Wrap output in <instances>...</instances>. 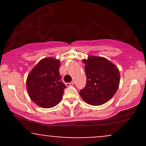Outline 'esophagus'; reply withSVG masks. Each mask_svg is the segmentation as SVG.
<instances>
[{
  "label": "esophagus",
  "instance_id": "1",
  "mask_svg": "<svg viewBox=\"0 0 146 146\" xmlns=\"http://www.w3.org/2000/svg\"><path fill=\"white\" fill-rule=\"evenodd\" d=\"M73 84H74L73 82H69V83H66V86H73Z\"/></svg>",
  "mask_w": 146,
  "mask_h": 146
}]
</instances>
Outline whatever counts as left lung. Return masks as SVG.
I'll use <instances>...</instances> for the list:
<instances>
[{"mask_svg": "<svg viewBox=\"0 0 146 146\" xmlns=\"http://www.w3.org/2000/svg\"><path fill=\"white\" fill-rule=\"evenodd\" d=\"M85 64L86 84L80 91L86 103L99 106L111 99L118 89L120 74L118 68L104 58L89 56Z\"/></svg>", "mask_w": 146, "mask_h": 146, "instance_id": "8db88e82", "label": "left lung"}]
</instances>
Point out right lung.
Masks as SVG:
<instances>
[{
	"label": "right lung",
	"instance_id": "right-lung-1",
	"mask_svg": "<svg viewBox=\"0 0 146 146\" xmlns=\"http://www.w3.org/2000/svg\"><path fill=\"white\" fill-rule=\"evenodd\" d=\"M60 60L52 58L41 60L27 79L30 98L43 108H52L61 101L66 85L60 75Z\"/></svg>",
	"mask_w": 146,
	"mask_h": 146
}]
</instances>
